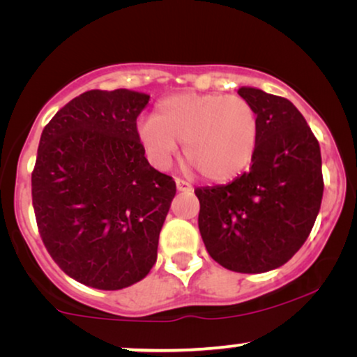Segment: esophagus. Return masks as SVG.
<instances>
[{
    "mask_svg": "<svg viewBox=\"0 0 357 357\" xmlns=\"http://www.w3.org/2000/svg\"><path fill=\"white\" fill-rule=\"evenodd\" d=\"M175 185H177L178 192H192L193 187L188 182H185L182 178H175Z\"/></svg>",
    "mask_w": 357,
    "mask_h": 357,
    "instance_id": "esophagus-1",
    "label": "esophagus"
}]
</instances>
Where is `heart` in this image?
I'll return each instance as SVG.
<instances>
[{"mask_svg": "<svg viewBox=\"0 0 357 357\" xmlns=\"http://www.w3.org/2000/svg\"><path fill=\"white\" fill-rule=\"evenodd\" d=\"M139 139L158 167H167L183 143L185 158L203 177L224 182L243 172L255 158L258 116L241 96H170L141 121Z\"/></svg>", "mask_w": 357, "mask_h": 357, "instance_id": "1", "label": "heart"}]
</instances>
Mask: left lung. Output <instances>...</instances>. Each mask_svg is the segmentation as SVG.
Returning a JSON list of instances; mask_svg holds the SVG:
<instances>
[{"instance_id": "1", "label": "left lung", "mask_w": 357, "mask_h": 357, "mask_svg": "<svg viewBox=\"0 0 357 357\" xmlns=\"http://www.w3.org/2000/svg\"><path fill=\"white\" fill-rule=\"evenodd\" d=\"M258 116L248 172L199 187L198 227L213 260L231 271L265 273L294 257L314 227L324 197L319 141L294 104L242 86Z\"/></svg>"}]
</instances>
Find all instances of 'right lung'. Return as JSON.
Segmentation results:
<instances>
[{
  "instance_id": "1",
  "label": "right lung",
  "mask_w": 357,
  "mask_h": 357,
  "mask_svg": "<svg viewBox=\"0 0 357 357\" xmlns=\"http://www.w3.org/2000/svg\"><path fill=\"white\" fill-rule=\"evenodd\" d=\"M149 96L87 91L43 128L32 172L38 232L58 266L104 291L146 278L175 182L151 167L136 130Z\"/></svg>"
}]
</instances>
